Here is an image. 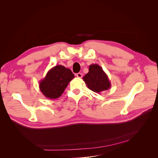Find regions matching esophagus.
I'll use <instances>...</instances> for the list:
<instances>
[{"label":"esophagus","mask_w":158,"mask_h":158,"mask_svg":"<svg viewBox=\"0 0 158 158\" xmlns=\"http://www.w3.org/2000/svg\"><path fill=\"white\" fill-rule=\"evenodd\" d=\"M76 76H77V77L79 78H81L82 77V74L81 73H77V74H76Z\"/></svg>","instance_id":"obj_1"}]
</instances>
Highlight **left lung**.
I'll return each instance as SVG.
<instances>
[{"label": "left lung", "instance_id": "obj_1", "mask_svg": "<svg viewBox=\"0 0 158 158\" xmlns=\"http://www.w3.org/2000/svg\"><path fill=\"white\" fill-rule=\"evenodd\" d=\"M88 88L95 93H100L111 86L107 74L97 64L89 66V72L83 77Z\"/></svg>", "mask_w": 158, "mask_h": 158}]
</instances>
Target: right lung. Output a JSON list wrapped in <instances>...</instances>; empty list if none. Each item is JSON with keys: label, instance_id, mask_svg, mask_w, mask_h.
Masks as SVG:
<instances>
[{"label": "right lung", "instance_id": "1", "mask_svg": "<svg viewBox=\"0 0 158 158\" xmlns=\"http://www.w3.org/2000/svg\"><path fill=\"white\" fill-rule=\"evenodd\" d=\"M74 78V75L69 69L56 65L47 72L45 77L40 80V91L47 98L56 99L63 94Z\"/></svg>", "mask_w": 158, "mask_h": 158}]
</instances>
